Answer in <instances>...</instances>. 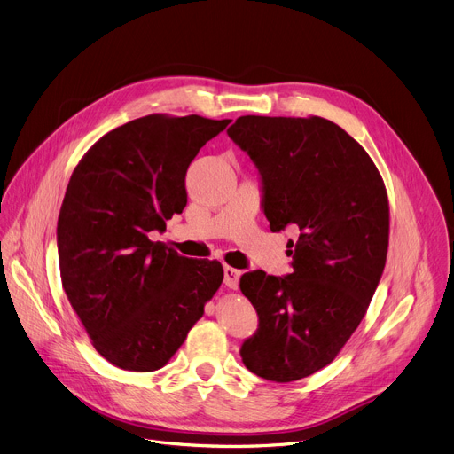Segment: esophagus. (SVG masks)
Instances as JSON below:
<instances>
[{
	"label": "esophagus",
	"instance_id": "esophagus-1",
	"mask_svg": "<svg viewBox=\"0 0 454 454\" xmlns=\"http://www.w3.org/2000/svg\"><path fill=\"white\" fill-rule=\"evenodd\" d=\"M239 275H242V271L231 268V265H225V268H223V282H225V286L231 287V289H236Z\"/></svg>",
	"mask_w": 454,
	"mask_h": 454
}]
</instances>
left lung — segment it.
Returning <instances> with one entry per match:
<instances>
[{
	"mask_svg": "<svg viewBox=\"0 0 454 454\" xmlns=\"http://www.w3.org/2000/svg\"><path fill=\"white\" fill-rule=\"evenodd\" d=\"M227 136L258 168L271 231L299 229L289 275L239 278L258 313L239 356L258 378L297 381L335 359L374 297L388 249L385 183L364 148L323 117L244 115Z\"/></svg>",
	"mask_w": 454,
	"mask_h": 454,
	"instance_id": "8db88e82",
	"label": "left lung"
}]
</instances>
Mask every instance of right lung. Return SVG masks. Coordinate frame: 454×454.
I'll return each instance as SVG.
<instances>
[{
    "instance_id": "1",
    "label": "right lung",
    "mask_w": 454,
    "mask_h": 454,
    "mask_svg": "<svg viewBox=\"0 0 454 454\" xmlns=\"http://www.w3.org/2000/svg\"><path fill=\"white\" fill-rule=\"evenodd\" d=\"M231 121L146 115L100 137L76 165L57 244L66 295L95 350L131 372L163 368L223 280L218 260L152 242L186 205V168Z\"/></svg>"
}]
</instances>
